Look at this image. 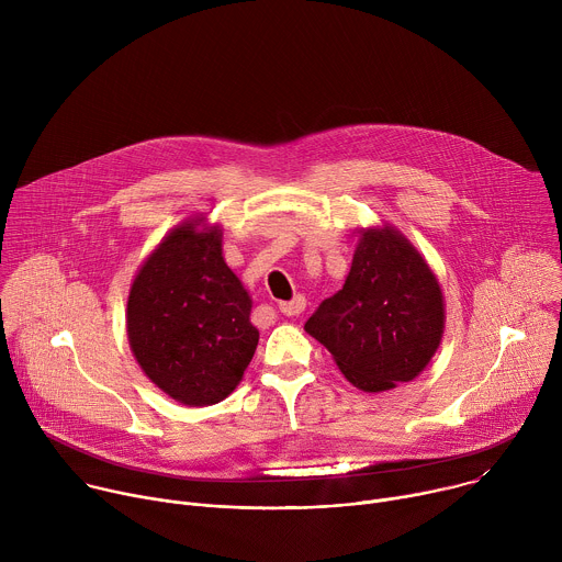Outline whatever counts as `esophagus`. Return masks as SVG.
Returning a JSON list of instances; mask_svg holds the SVG:
<instances>
[{"label":"esophagus","mask_w":562,"mask_h":562,"mask_svg":"<svg viewBox=\"0 0 562 562\" xmlns=\"http://www.w3.org/2000/svg\"><path fill=\"white\" fill-rule=\"evenodd\" d=\"M306 306V300L302 295H295L291 302H280V313L284 315H300Z\"/></svg>","instance_id":"obj_1"}]
</instances>
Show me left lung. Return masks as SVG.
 <instances>
[{"label":"left lung","mask_w":562,"mask_h":562,"mask_svg":"<svg viewBox=\"0 0 562 562\" xmlns=\"http://www.w3.org/2000/svg\"><path fill=\"white\" fill-rule=\"evenodd\" d=\"M345 378L369 393L423 373L440 347L445 300L438 278L393 226L362 228L345 286L306 319Z\"/></svg>","instance_id":"left-lung-1"}]
</instances>
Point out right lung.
Here are the masks:
<instances>
[{"label": "right lung", "instance_id": "add662e5", "mask_svg": "<svg viewBox=\"0 0 562 562\" xmlns=\"http://www.w3.org/2000/svg\"><path fill=\"white\" fill-rule=\"evenodd\" d=\"M191 217L139 267L126 304L131 351L167 395L189 407L224 400L243 380L260 334L251 295L222 258V228Z\"/></svg>", "mask_w": 562, "mask_h": 562}]
</instances>
